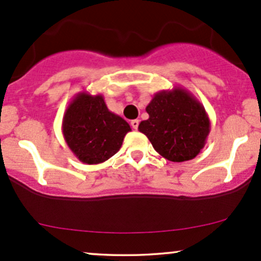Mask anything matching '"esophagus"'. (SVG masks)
I'll use <instances>...</instances> for the list:
<instances>
[{"mask_svg": "<svg viewBox=\"0 0 261 261\" xmlns=\"http://www.w3.org/2000/svg\"><path fill=\"white\" fill-rule=\"evenodd\" d=\"M131 126H133V128H135V130H137V127H139V124H140V121L137 120V119H135V120H131Z\"/></svg>", "mask_w": 261, "mask_h": 261, "instance_id": "obj_1", "label": "esophagus"}]
</instances>
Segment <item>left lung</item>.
Returning a JSON list of instances; mask_svg holds the SVG:
<instances>
[{
	"label": "left lung",
	"instance_id": "obj_1",
	"mask_svg": "<svg viewBox=\"0 0 261 261\" xmlns=\"http://www.w3.org/2000/svg\"><path fill=\"white\" fill-rule=\"evenodd\" d=\"M146 112L149 118L140 122V133L166 160L190 161L205 147L211 122L202 104L187 89L174 87L155 93Z\"/></svg>",
	"mask_w": 261,
	"mask_h": 261
}]
</instances>
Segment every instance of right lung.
Instances as JSON below:
<instances>
[{
  "mask_svg": "<svg viewBox=\"0 0 261 261\" xmlns=\"http://www.w3.org/2000/svg\"><path fill=\"white\" fill-rule=\"evenodd\" d=\"M131 131L121 116L108 109L101 94L80 92L62 119V134L74 157L86 164H99L113 157Z\"/></svg>",
  "mask_w": 261,
  "mask_h": 261,
  "instance_id": "add662e5",
  "label": "right lung"
}]
</instances>
